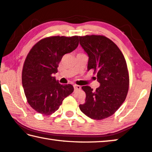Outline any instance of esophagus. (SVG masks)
Masks as SVG:
<instances>
[{"label": "esophagus", "mask_w": 152, "mask_h": 152, "mask_svg": "<svg viewBox=\"0 0 152 152\" xmlns=\"http://www.w3.org/2000/svg\"><path fill=\"white\" fill-rule=\"evenodd\" d=\"M74 91H77V90H80L81 88V86L77 85H74Z\"/></svg>", "instance_id": "esophagus-1"}]
</instances>
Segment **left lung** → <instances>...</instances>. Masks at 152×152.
I'll use <instances>...</instances> for the list:
<instances>
[{
  "instance_id": "left-lung-1",
  "label": "left lung",
  "mask_w": 152,
  "mask_h": 152,
  "mask_svg": "<svg viewBox=\"0 0 152 152\" xmlns=\"http://www.w3.org/2000/svg\"><path fill=\"white\" fill-rule=\"evenodd\" d=\"M80 45L88 57L87 70L97 72L100 86L94 91L82 88L86 101L79 105L92 119L102 120L114 114L124 102L129 91V77L126 60L115 43L103 36L80 37Z\"/></svg>"
}]
</instances>
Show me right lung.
Returning a JSON list of instances; mask_svg holds the SVG:
<instances>
[{
    "label": "right lung",
    "instance_id": "1",
    "mask_svg": "<svg viewBox=\"0 0 152 152\" xmlns=\"http://www.w3.org/2000/svg\"><path fill=\"white\" fill-rule=\"evenodd\" d=\"M79 37H51L38 42L23 64L22 85L30 106L43 115L59 109L65 98L74 91L72 85H61L53 75L65 54L75 50Z\"/></svg>",
    "mask_w": 152,
    "mask_h": 152
}]
</instances>
